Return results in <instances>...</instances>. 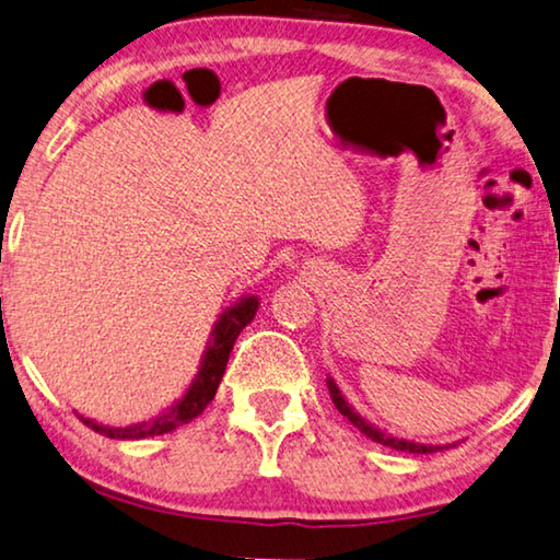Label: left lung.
<instances>
[{"mask_svg": "<svg viewBox=\"0 0 560 560\" xmlns=\"http://www.w3.org/2000/svg\"><path fill=\"white\" fill-rule=\"evenodd\" d=\"M326 386H328V394H331L334 406L339 408V413H343L346 419H349L353 425H357V429L363 433V436L371 439V441H376V443H381V446H388V448H396V451H408V454H436V451H441V448L456 446V443H446V446H436V443H416V441L396 439V436H392V433L381 431L378 425L369 423L366 419H363V416L357 411V408H353L349 401H346L343 392H341L339 384H336V381H334L331 376H326Z\"/></svg>", "mask_w": 560, "mask_h": 560, "instance_id": "1", "label": "left lung"}]
</instances>
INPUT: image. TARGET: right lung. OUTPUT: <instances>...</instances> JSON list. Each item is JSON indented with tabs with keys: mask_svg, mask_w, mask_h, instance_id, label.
<instances>
[{
	"mask_svg": "<svg viewBox=\"0 0 560 560\" xmlns=\"http://www.w3.org/2000/svg\"><path fill=\"white\" fill-rule=\"evenodd\" d=\"M256 312H259V296L246 294L242 299H236L232 306H226L224 312L219 314L214 326H211V336L207 341V349H203L197 376H194L179 401H174L166 411L154 416V419L131 425H104L96 423L94 419H84V416H79V419H82L92 431L102 433V436L119 441H141L149 436H162V433H168L179 429L184 423L194 421L199 413H203V408L214 401L236 336L254 322Z\"/></svg>",
	"mask_w": 560,
	"mask_h": 560,
	"instance_id": "1",
	"label": "right lung"
}]
</instances>
